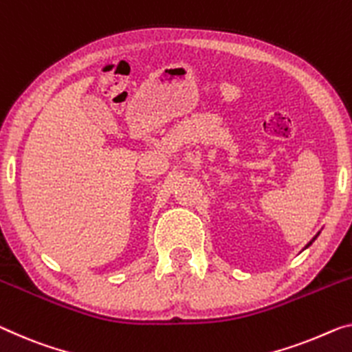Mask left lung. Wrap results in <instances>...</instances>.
Here are the masks:
<instances>
[{
  "instance_id": "obj_1",
  "label": "left lung",
  "mask_w": 352,
  "mask_h": 352,
  "mask_svg": "<svg viewBox=\"0 0 352 352\" xmlns=\"http://www.w3.org/2000/svg\"><path fill=\"white\" fill-rule=\"evenodd\" d=\"M320 232H321V231H320ZM320 232H318V234H316V236H315V237H313V239H311V241H310V242H308V244H307V245H305V247H304V250H305V248H308V247H310V245H311V244H313V242H315V239H316V237H318V236H320Z\"/></svg>"
}]
</instances>
